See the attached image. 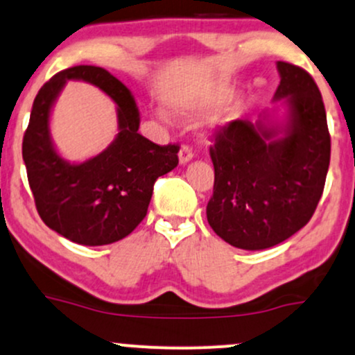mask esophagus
I'll return each instance as SVG.
<instances>
[{"mask_svg":"<svg viewBox=\"0 0 355 355\" xmlns=\"http://www.w3.org/2000/svg\"><path fill=\"white\" fill-rule=\"evenodd\" d=\"M178 156H179V162H181V164H187V162L193 159L194 154H193V151H191L189 146H182V148L179 149Z\"/></svg>","mask_w":355,"mask_h":355,"instance_id":"obj_1","label":"esophagus"}]
</instances>
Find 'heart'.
I'll return each mask as SVG.
<instances>
[{"mask_svg": "<svg viewBox=\"0 0 355 355\" xmlns=\"http://www.w3.org/2000/svg\"><path fill=\"white\" fill-rule=\"evenodd\" d=\"M226 94H227L226 87H219V89H216L214 93L206 96L204 99H198L196 103L182 104V106L178 107V112L181 116H184V118H194V116L202 114V112L209 111L211 107H214L216 104H219L220 101H223L224 96H226ZM226 119H227V114L224 112V114H220L214 119V126H220V124L226 123Z\"/></svg>", "mask_w": 355, "mask_h": 355, "instance_id": "b5f03b06", "label": "heart"}]
</instances>
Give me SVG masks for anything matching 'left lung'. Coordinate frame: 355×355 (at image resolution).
I'll use <instances>...</instances> for the list:
<instances>
[{
  "mask_svg": "<svg viewBox=\"0 0 355 355\" xmlns=\"http://www.w3.org/2000/svg\"><path fill=\"white\" fill-rule=\"evenodd\" d=\"M274 103L281 121L261 114L220 128L211 146L214 193L206 207L212 231L234 248L261 251L309 223L331 161L326 107L307 71L277 61Z\"/></svg>",
  "mask_w": 355,
  "mask_h": 355,
  "instance_id": "1",
  "label": "left lung"
}]
</instances>
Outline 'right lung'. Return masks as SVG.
Wrapping results in <instances>:
<instances>
[{
  "label": "right lung",
  "mask_w": 355,
  "mask_h": 355,
  "mask_svg": "<svg viewBox=\"0 0 355 355\" xmlns=\"http://www.w3.org/2000/svg\"><path fill=\"white\" fill-rule=\"evenodd\" d=\"M66 80L99 87L116 104L119 135L98 157L66 162L53 148L49 118ZM135 96L98 66H74L49 79L36 94L23 137V161L43 223L83 245H106L131 234L146 218L156 179L178 166L179 146H159L137 132Z\"/></svg>",
  "instance_id": "1"
}]
</instances>
